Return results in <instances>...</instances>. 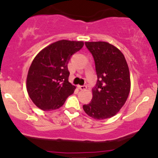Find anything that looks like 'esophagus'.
<instances>
[{
	"mask_svg": "<svg viewBox=\"0 0 158 158\" xmlns=\"http://www.w3.org/2000/svg\"><path fill=\"white\" fill-rule=\"evenodd\" d=\"M77 88L81 90H85L87 88L86 85H77Z\"/></svg>",
	"mask_w": 158,
	"mask_h": 158,
	"instance_id": "1",
	"label": "esophagus"
}]
</instances>
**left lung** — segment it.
I'll use <instances>...</instances> for the list:
<instances>
[{"label":"left lung","mask_w":158,"mask_h":158,"mask_svg":"<svg viewBox=\"0 0 158 158\" xmlns=\"http://www.w3.org/2000/svg\"><path fill=\"white\" fill-rule=\"evenodd\" d=\"M85 46L94 58L98 80L91 102L83 109L95 119L111 118L125 104L130 91L127 60L119 49L106 42H86Z\"/></svg>","instance_id":"obj_1"}]
</instances>
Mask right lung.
I'll return each mask as SVG.
<instances>
[{"label":"right lung","mask_w":158,"mask_h":158,"mask_svg":"<svg viewBox=\"0 0 158 158\" xmlns=\"http://www.w3.org/2000/svg\"><path fill=\"white\" fill-rule=\"evenodd\" d=\"M83 42L60 40L40 51L27 76V91L33 103L44 111L59 109L74 91L69 82L67 64Z\"/></svg>","instance_id":"right-lung-1"}]
</instances>
